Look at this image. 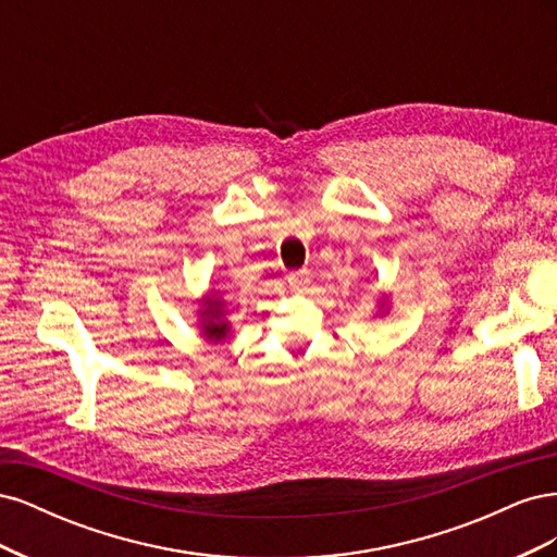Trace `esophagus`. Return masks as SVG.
I'll use <instances>...</instances> for the list:
<instances>
[{"mask_svg": "<svg viewBox=\"0 0 557 557\" xmlns=\"http://www.w3.org/2000/svg\"><path fill=\"white\" fill-rule=\"evenodd\" d=\"M309 283H311V272H309V269H297V272L288 274V285H290L295 293L307 290Z\"/></svg>", "mask_w": 557, "mask_h": 557, "instance_id": "obj_1", "label": "esophagus"}]
</instances>
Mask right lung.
Masks as SVG:
<instances>
[{"label":"right lung","mask_w":557,"mask_h":557,"mask_svg":"<svg viewBox=\"0 0 557 557\" xmlns=\"http://www.w3.org/2000/svg\"><path fill=\"white\" fill-rule=\"evenodd\" d=\"M201 315H205L201 323H205V334L209 336V339H223V336L227 334V323H225V320H221L223 318L221 301L209 299V307Z\"/></svg>","instance_id":"add662e5"}]
</instances>
